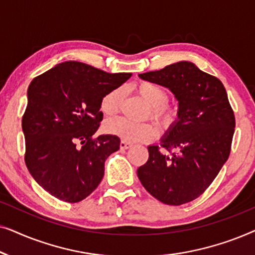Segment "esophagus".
Returning a JSON list of instances; mask_svg holds the SVG:
<instances>
[{"label": "esophagus", "mask_w": 255, "mask_h": 255, "mask_svg": "<svg viewBox=\"0 0 255 255\" xmlns=\"http://www.w3.org/2000/svg\"><path fill=\"white\" fill-rule=\"evenodd\" d=\"M120 146H121V148H122V149H128V148H131V147H132V144H131V142H128V141L122 140Z\"/></svg>", "instance_id": "esophagus-1"}]
</instances>
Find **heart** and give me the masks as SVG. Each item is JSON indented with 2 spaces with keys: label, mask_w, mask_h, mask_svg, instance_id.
Here are the masks:
<instances>
[{
  "label": "heart",
  "mask_w": 255,
  "mask_h": 255,
  "mask_svg": "<svg viewBox=\"0 0 255 255\" xmlns=\"http://www.w3.org/2000/svg\"><path fill=\"white\" fill-rule=\"evenodd\" d=\"M135 90L142 99L151 104V116L162 128H170L177 118V110L167 103L168 92L163 87L151 81H140L135 85ZM123 89L116 88L106 94L100 103V110L107 117L115 116L120 111ZM104 128L108 133L117 135L122 140L128 142L149 141L156 135V128L152 123H133L117 118L108 121Z\"/></svg>",
  "instance_id": "1"
}]
</instances>
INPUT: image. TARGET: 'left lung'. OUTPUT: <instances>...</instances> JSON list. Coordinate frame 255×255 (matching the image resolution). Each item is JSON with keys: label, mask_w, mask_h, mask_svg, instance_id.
I'll return each instance as SVG.
<instances>
[{"label": "left lung", "mask_w": 255, "mask_h": 255, "mask_svg": "<svg viewBox=\"0 0 255 255\" xmlns=\"http://www.w3.org/2000/svg\"><path fill=\"white\" fill-rule=\"evenodd\" d=\"M168 88L179 101L177 120L137 170L146 190L162 203L181 205L200 197L229 159L236 118L221 80L193 62L180 61L139 74Z\"/></svg>", "instance_id": "1"}]
</instances>
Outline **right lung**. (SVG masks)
I'll use <instances>...</instances> for the list:
<instances>
[{
  "label": "right lung",
  "mask_w": 255,
  "mask_h": 255,
  "mask_svg": "<svg viewBox=\"0 0 255 255\" xmlns=\"http://www.w3.org/2000/svg\"><path fill=\"white\" fill-rule=\"evenodd\" d=\"M131 75L65 61L31 81L22 118L24 160L33 179L52 196L76 203L102 181L104 162L120 149L121 139L95 137L103 120L100 103Z\"/></svg>",
  "instance_id": "add662e5"
}]
</instances>
